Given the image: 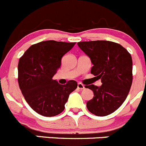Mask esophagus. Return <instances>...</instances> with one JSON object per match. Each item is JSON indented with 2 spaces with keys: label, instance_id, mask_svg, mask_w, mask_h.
<instances>
[{
  "label": "esophagus",
  "instance_id": "esophagus-1",
  "mask_svg": "<svg viewBox=\"0 0 146 146\" xmlns=\"http://www.w3.org/2000/svg\"><path fill=\"white\" fill-rule=\"evenodd\" d=\"M77 88L79 89H84V86L82 83H80V82H79V83L77 84Z\"/></svg>",
  "mask_w": 146,
  "mask_h": 146
}]
</instances>
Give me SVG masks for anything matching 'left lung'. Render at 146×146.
I'll list each match as a JSON object with an SVG mask.
<instances>
[{"label": "left lung", "mask_w": 146, "mask_h": 146, "mask_svg": "<svg viewBox=\"0 0 146 146\" xmlns=\"http://www.w3.org/2000/svg\"><path fill=\"white\" fill-rule=\"evenodd\" d=\"M79 48L90 58L91 73L101 79L102 85L85 86L94 92L86 103L88 110L105 116L117 110L128 94L133 81V62L130 53L118 43L106 40L79 42Z\"/></svg>", "instance_id": "8db88e82"}]
</instances>
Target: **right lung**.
<instances>
[{"instance_id": "right-lung-1", "label": "right lung", "mask_w": 146, "mask_h": 146, "mask_svg": "<svg viewBox=\"0 0 146 146\" xmlns=\"http://www.w3.org/2000/svg\"><path fill=\"white\" fill-rule=\"evenodd\" d=\"M75 42L47 40L30 46L18 62V84L29 106L39 114L54 116L64 110L77 82L60 84L53 76L61 66L62 57Z\"/></svg>"}]
</instances>
